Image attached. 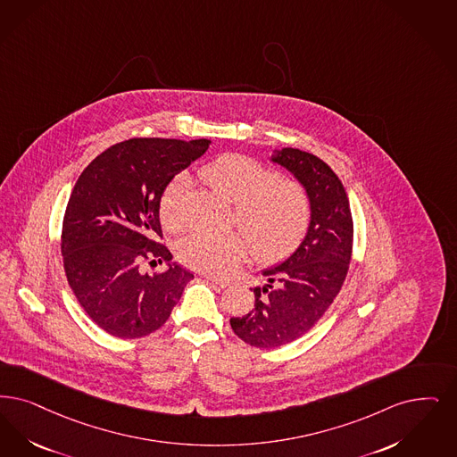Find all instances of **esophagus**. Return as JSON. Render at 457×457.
I'll return each instance as SVG.
<instances>
[{
	"mask_svg": "<svg viewBox=\"0 0 457 457\" xmlns=\"http://www.w3.org/2000/svg\"><path fill=\"white\" fill-rule=\"evenodd\" d=\"M205 278H207L211 284H214V286L220 287V289H224V287H228V286H229V280L218 278V277H212V275H205Z\"/></svg>",
	"mask_w": 457,
	"mask_h": 457,
	"instance_id": "34e87169",
	"label": "esophagus"
}]
</instances>
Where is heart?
<instances>
[{
  "mask_svg": "<svg viewBox=\"0 0 457 457\" xmlns=\"http://www.w3.org/2000/svg\"><path fill=\"white\" fill-rule=\"evenodd\" d=\"M201 179L226 201L235 204L239 231L195 233L180 246L183 263L204 274L233 272L248 255L277 262L291 255L310 228L311 201L306 188L295 180H278L274 170L241 154H226L204 166ZM188 177L180 173L164 187L160 197V220L170 231L183 224V199Z\"/></svg>",
  "mask_w": 457,
  "mask_h": 457,
  "instance_id": "1",
  "label": "heart"
}]
</instances>
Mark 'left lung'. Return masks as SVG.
Here are the masks:
<instances>
[{"label":"left lung","mask_w":457,"mask_h":457,"mask_svg":"<svg viewBox=\"0 0 457 457\" xmlns=\"http://www.w3.org/2000/svg\"><path fill=\"white\" fill-rule=\"evenodd\" d=\"M272 162L306 188L311 220L293 255L262 272L267 282L253 289V310L229 320L237 337L256 348L291 344L318 323L344 286L353 241L347 192L328 164L294 147L277 149Z\"/></svg>","instance_id":"1"}]
</instances>
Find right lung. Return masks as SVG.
Instances as JSON below:
<instances>
[{
  "instance_id": "1",
  "label": "right lung",
  "mask_w": 457,
  "mask_h": 457,
  "mask_svg": "<svg viewBox=\"0 0 457 457\" xmlns=\"http://www.w3.org/2000/svg\"><path fill=\"white\" fill-rule=\"evenodd\" d=\"M209 145L134 137L98 154L74 183L61 235L64 270L81 308L112 337L162 328L194 278L156 241L163 237L158 205L168 182ZM145 259L168 261L169 269L145 275Z\"/></svg>"
}]
</instances>
